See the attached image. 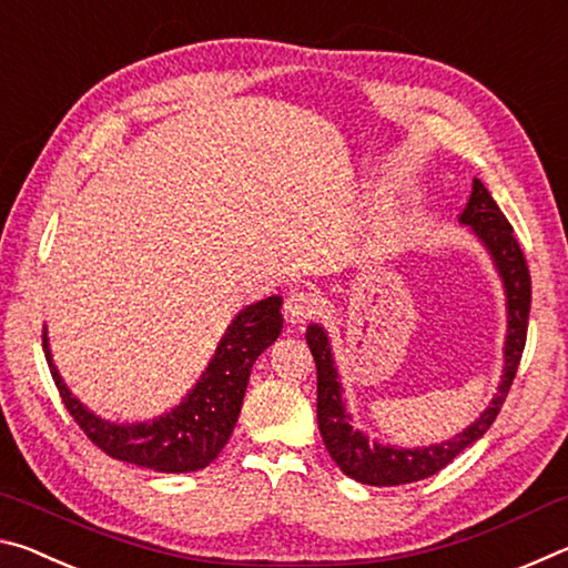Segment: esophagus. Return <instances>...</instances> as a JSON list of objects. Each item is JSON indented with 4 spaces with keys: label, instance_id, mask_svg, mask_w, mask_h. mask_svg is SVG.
Segmentation results:
<instances>
[{
    "label": "esophagus",
    "instance_id": "34e87169",
    "mask_svg": "<svg viewBox=\"0 0 568 568\" xmlns=\"http://www.w3.org/2000/svg\"><path fill=\"white\" fill-rule=\"evenodd\" d=\"M315 295L307 293V291H293L291 295H287L285 301V318L291 323H305L313 318L315 313Z\"/></svg>",
    "mask_w": 568,
    "mask_h": 568
}]
</instances>
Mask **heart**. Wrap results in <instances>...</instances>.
I'll use <instances>...</instances> for the list:
<instances>
[{"mask_svg": "<svg viewBox=\"0 0 568 568\" xmlns=\"http://www.w3.org/2000/svg\"><path fill=\"white\" fill-rule=\"evenodd\" d=\"M386 203H390V200H386Z\"/></svg>", "mask_w": 568, "mask_h": 568, "instance_id": "heart-1", "label": "heart"}]
</instances>
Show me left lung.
<instances>
[{"mask_svg":"<svg viewBox=\"0 0 568 568\" xmlns=\"http://www.w3.org/2000/svg\"><path fill=\"white\" fill-rule=\"evenodd\" d=\"M458 223L470 230L491 257L506 297V341H504V373L488 408L454 438L430 446H396L368 440L358 426H353L348 403L343 396V383L338 363L333 358V345L323 325H307L305 341L318 368V426L323 444L331 458L341 466L345 476L368 486H400L413 480L428 478L448 466L458 454L491 428L498 410L511 388L518 361H521L528 328V311H531V275H528L526 257L514 237V227L498 210L491 192L480 180H474L468 203L460 210Z\"/></svg>","mask_w":568,"mask_h":568,"instance_id":"1","label":"left lung"}]
</instances>
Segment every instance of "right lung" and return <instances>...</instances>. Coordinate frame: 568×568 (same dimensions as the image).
Segmentation results:
<instances>
[{"label":"right lung","instance_id":"obj_1","mask_svg":"<svg viewBox=\"0 0 568 568\" xmlns=\"http://www.w3.org/2000/svg\"><path fill=\"white\" fill-rule=\"evenodd\" d=\"M281 305V295L245 305L227 325L203 376L185 398L160 416L138 423L102 418L74 396L57 371L47 328L42 335L44 355L67 410L94 446L112 458L160 474H190L213 464L225 448L243 408L250 371L257 355L273 345L283 331Z\"/></svg>","mask_w":568,"mask_h":568}]
</instances>
